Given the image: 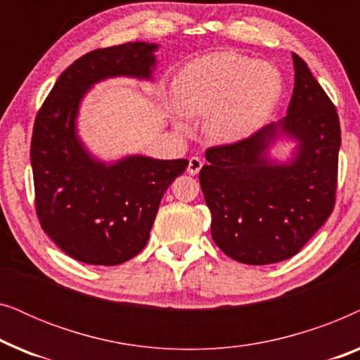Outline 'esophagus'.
<instances>
[{
	"label": "esophagus",
	"mask_w": 360,
	"mask_h": 360,
	"mask_svg": "<svg viewBox=\"0 0 360 360\" xmlns=\"http://www.w3.org/2000/svg\"><path fill=\"white\" fill-rule=\"evenodd\" d=\"M201 167H203V162H201L200 157H190L188 169L186 170H188L190 175H196L201 170Z\"/></svg>",
	"instance_id": "1"
}]
</instances>
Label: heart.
Instances as JSON below:
<instances>
[{"label": "heart", "instance_id": "heart-1", "mask_svg": "<svg viewBox=\"0 0 360 360\" xmlns=\"http://www.w3.org/2000/svg\"><path fill=\"white\" fill-rule=\"evenodd\" d=\"M282 75L274 65L236 52H216L186 63L174 82L181 115L206 116L205 134L234 144L260 129L282 96ZM180 129L186 122L179 120Z\"/></svg>", "mask_w": 360, "mask_h": 360}]
</instances>
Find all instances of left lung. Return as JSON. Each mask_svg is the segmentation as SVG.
<instances>
[{
  "mask_svg": "<svg viewBox=\"0 0 360 360\" xmlns=\"http://www.w3.org/2000/svg\"><path fill=\"white\" fill-rule=\"evenodd\" d=\"M295 88L287 116L248 139L206 149L200 185L214 244L238 262L267 265L293 257L336 205L341 126L333 101L293 53ZM285 134L299 141L290 165L266 149Z\"/></svg>",
  "mask_w": 360,
  "mask_h": 360,
  "instance_id": "1",
  "label": "left lung"
}]
</instances>
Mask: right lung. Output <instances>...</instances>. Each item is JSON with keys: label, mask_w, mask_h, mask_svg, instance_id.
Segmentation results:
<instances>
[{"label": "right lung", "mask_w": 360, "mask_h": 360, "mask_svg": "<svg viewBox=\"0 0 360 360\" xmlns=\"http://www.w3.org/2000/svg\"><path fill=\"white\" fill-rule=\"evenodd\" d=\"M155 44L127 42L77 58L37 111L31 141L36 214L49 238L72 259L117 265L146 248L165 190L186 159L132 155L98 162L77 137L78 106L93 83L108 77L150 78Z\"/></svg>", "instance_id": "add662e5"}]
</instances>
